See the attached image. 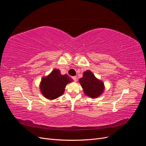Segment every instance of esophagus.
I'll return each instance as SVG.
<instances>
[{"label": "esophagus", "mask_w": 146, "mask_h": 146, "mask_svg": "<svg viewBox=\"0 0 146 146\" xmlns=\"http://www.w3.org/2000/svg\"><path fill=\"white\" fill-rule=\"evenodd\" d=\"M72 78L74 80V82H76L77 81V77L76 76H74L72 77Z\"/></svg>", "instance_id": "34e87169"}]
</instances>
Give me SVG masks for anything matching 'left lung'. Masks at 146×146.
<instances>
[{"instance_id":"8db88e82","label":"left lung","mask_w":146,"mask_h":146,"mask_svg":"<svg viewBox=\"0 0 146 146\" xmlns=\"http://www.w3.org/2000/svg\"><path fill=\"white\" fill-rule=\"evenodd\" d=\"M84 93L91 98H96L102 94L104 91V83L96 78L90 70L83 72V76L79 79Z\"/></svg>"}]
</instances>
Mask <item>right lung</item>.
<instances>
[{
    "instance_id": "obj_1",
    "label": "right lung",
    "mask_w": 146,
    "mask_h": 146,
    "mask_svg": "<svg viewBox=\"0 0 146 146\" xmlns=\"http://www.w3.org/2000/svg\"><path fill=\"white\" fill-rule=\"evenodd\" d=\"M72 80L68 75H61L59 69H54L48 76L42 78L41 92L48 99H56L63 94L66 85Z\"/></svg>"
}]
</instances>
